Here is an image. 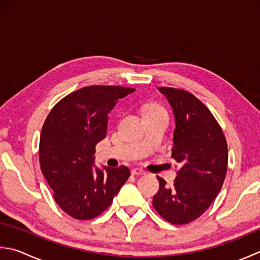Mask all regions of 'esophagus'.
Instances as JSON below:
<instances>
[{
    "label": "esophagus",
    "instance_id": "34e87169",
    "mask_svg": "<svg viewBox=\"0 0 260 260\" xmlns=\"http://www.w3.org/2000/svg\"><path fill=\"white\" fill-rule=\"evenodd\" d=\"M132 175L142 176V175H145V171L140 169V168H134V169H132Z\"/></svg>",
    "mask_w": 260,
    "mask_h": 260
}]
</instances>
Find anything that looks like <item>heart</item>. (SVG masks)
<instances>
[{"instance_id": "1", "label": "heart", "mask_w": 260, "mask_h": 260, "mask_svg": "<svg viewBox=\"0 0 260 260\" xmlns=\"http://www.w3.org/2000/svg\"><path fill=\"white\" fill-rule=\"evenodd\" d=\"M157 111H164V109L160 108V107H157V106L152 105V106L146 107L145 110H144V114H149V113H157Z\"/></svg>"}]
</instances>
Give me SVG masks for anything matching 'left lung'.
Masks as SVG:
<instances>
[{
    "instance_id": "obj_1",
    "label": "left lung",
    "mask_w": 260,
    "mask_h": 260,
    "mask_svg": "<svg viewBox=\"0 0 260 260\" xmlns=\"http://www.w3.org/2000/svg\"><path fill=\"white\" fill-rule=\"evenodd\" d=\"M175 117L172 159L180 165L172 187L161 177L153 206L172 224H186L204 213L220 192L228 169L224 134L211 111L184 90L157 88Z\"/></svg>"
}]
</instances>
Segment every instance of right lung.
Instances as JSON below:
<instances>
[{
  "mask_svg": "<svg viewBox=\"0 0 260 260\" xmlns=\"http://www.w3.org/2000/svg\"><path fill=\"white\" fill-rule=\"evenodd\" d=\"M124 86L92 85L66 95L50 111L39 142L40 169L54 200L76 220H90L107 210L131 172L128 168L94 166V147L103 141L108 114L134 92Z\"/></svg>",
  "mask_w": 260,
  "mask_h": 260,
  "instance_id": "1",
  "label": "right lung"
}]
</instances>
